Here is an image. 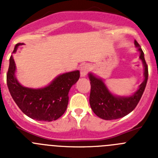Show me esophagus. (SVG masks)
Wrapping results in <instances>:
<instances>
[{
  "label": "esophagus",
  "mask_w": 158,
  "mask_h": 158,
  "mask_svg": "<svg viewBox=\"0 0 158 158\" xmlns=\"http://www.w3.org/2000/svg\"><path fill=\"white\" fill-rule=\"evenodd\" d=\"M89 71V65H84L81 67L80 73L81 76V77H85L88 74V73Z\"/></svg>",
  "instance_id": "obj_1"
}]
</instances>
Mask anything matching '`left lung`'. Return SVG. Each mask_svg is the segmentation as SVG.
Returning <instances> with one entry per match:
<instances>
[{"label":"left lung","instance_id":"8db88e82","mask_svg":"<svg viewBox=\"0 0 158 158\" xmlns=\"http://www.w3.org/2000/svg\"><path fill=\"white\" fill-rule=\"evenodd\" d=\"M135 44L139 47V51L141 52L140 58L144 65L145 79L139 86V90L133 96L130 97H117L107 90L103 81L91 73L89 74L91 85L89 96L90 106L93 112L103 119L111 120L128 115L136 107L143 94L148 80V65L145 60L144 53L138 42L135 41Z\"/></svg>","mask_w":158,"mask_h":158}]
</instances>
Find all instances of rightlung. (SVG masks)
<instances>
[{"label": "right lung", "instance_id": "1", "mask_svg": "<svg viewBox=\"0 0 158 158\" xmlns=\"http://www.w3.org/2000/svg\"><path fill=\"white\" fill-rule=\"evenodd\" d=\"M15 46L13 53L18 46ZM16 65L12 56L9 59L7 73V85L14 101L19 108L33 119L51 122L65 113L69 101V89L80 77V71H73L60 75L45 88L32 89L23 87L15 77Z\"/></svg>", "mask_w": 158, "mask_h": 158}]
</instances>
